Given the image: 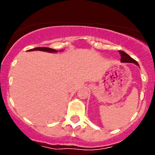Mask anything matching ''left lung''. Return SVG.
<instances>
[{"mask_svg":"<svg viewBox=\"0 0 155 155\" xmlns=\"http://www.w3.org/2000/svg\"><path fill=\"white\" fill-rule=\"evenodd\" d=\"M119 53H120V56H121V60H120V61H121L122 63H132V64H136L137 66H139L138 63L135 60H134L133 58H131V57H130V56H129L127 53H126L124 51L120 50V51H119Z\"/></svg>","mask_w":155,"mask_h":155,"instance_id":"obj_1","label":"left lung"}]
</instances>
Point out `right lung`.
Returning a JSON list of instances; mask_svg holds the SVG:
<instances>
[{
  "label": "right lung",
  "instance_id": "add662e5",
  "mask_svg": "<svg viewBox=\"0 0 155 155\" xmlns=\"http://www.w3.org/2000/svg\"><path fill=\"white\" fill-rule=\"evenodd\" d=\"M34 50H40V51L48 52V53H57V52H58L57 50H54V49H51V48H48V47L34 48V49H31V50H28V51H34Z\"/></svg>",
  "mask_w": 155,
  "mask_h": 155
}]
</instances>
